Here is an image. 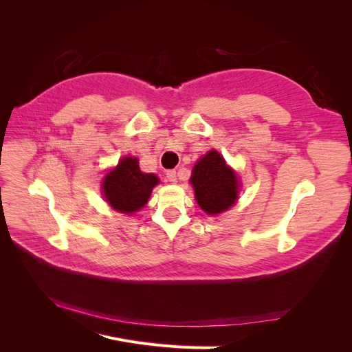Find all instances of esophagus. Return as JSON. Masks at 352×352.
Listing matches in <instances>:
<instances>
[{"label":"esophagus","mask_w":352,"mask_h":352,"mask_svg":"<svg viewBox=\"0 0 352 352\" xmlns=\"http://www.w3.org/2000/svg\"><path fill=\"white\" fill-rule=\"evenodd\" d=\"M166 177H167L168 182L176 184V182H177V175H176V170H167V172H166Z\"/></svg>","instance_id":"1"}]
</instances>
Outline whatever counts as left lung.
Wrapping results in <instances>:
<instances>
[{
    "mask_svg": "<svg viewBox=\"0 0 352 352\" xmlns=\"http://www.w3.org/2000/svg\"><path fill=\"white\" fill-rule=\"evenodd\" d=\"M190 184L198 206L207 214L230 208L238 198V179L217 151H210L194 166Z\"/></svg>",
    "mask_w": 352,
    "mask_h": 352,
    "instance_id": "left-lung-1",
    "label": "left lung"
}]
</instances>
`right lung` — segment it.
Listing matches in <instances>:
<instances>
[{
	"mask_svg": "<svg viewBox=\"0 0 352 352\" xmlns=\"http://www.w3.org/2000/svg\"><path fill=\"white\" fill-rule=\"evenodd\" d=\"M157 184L158 177L155 175L142 173L138 160L126 157L104 177L102 192L114 210L127 214L146 204Z\"/></svg>",
	"mask_w": 352,
	"mask_h": 352,
	"instance_id": "add662e5",
	"label": "right lung"
}]
</instances>
